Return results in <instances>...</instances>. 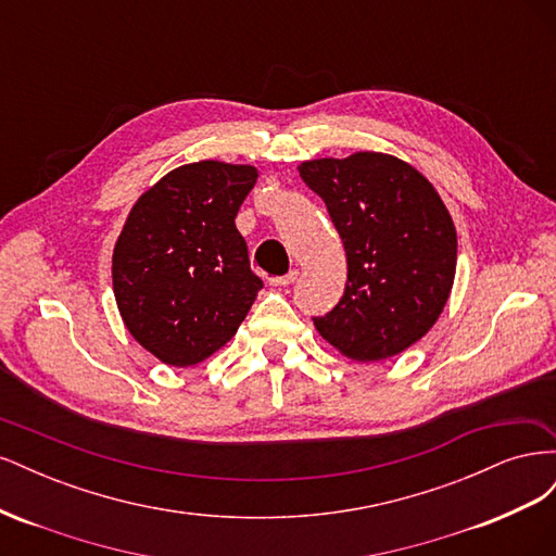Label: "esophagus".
<instances>
[{"instance_id": "34e87169", "label": "esophagus", "mask_w": 556, "mask_h": 556, "mask_svg": "<svg viewBox=\"0 0 556 556\" xmlns=\"http://www.w3.org/2000/svg\"><path fill=\"white\" fill-rule=\"evenodd\" d=\"M296 276H299V271L296 268H292V271H288L285 276H278V278H271L268 282H271L274 288H288V285H292L296 280Z\"/></svg>"}]
</instances>
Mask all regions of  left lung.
<instances>
[{"instance_id": "left-lung-1", "label": "left lung", "mask_w": 556, "mask_h": 556, "mask_svg": "<svg viewBox=\"0 0 556 556\" xmlns=\"http://www.w3.org/2000/svg\"><path fill=\"white\" fill-rule=\"evenodd\" d=\"M299 176L325 201L348 257L339 304L315 329L343 355L380 362L410 348L443 313L457 231L433 185L399 157L311 160Z\"/></svg>"}]
</instances>
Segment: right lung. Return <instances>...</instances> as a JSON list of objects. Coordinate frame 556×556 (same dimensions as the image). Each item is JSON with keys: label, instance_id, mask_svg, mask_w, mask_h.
Masks as SVG:
<instances>
[{"label": "right lung", "instance_id": "1", "mask_svg": "<svg viewBox=\"0 0 556 556\" xmlns=\"http://www.w3.org/2000/svg\"><path fill=\"white\" fill-rule=\"evenodd\" d=\"M255 166H178L134 204L113 250V292L123 323L169 366L220 350L264 288L250 271L237 217Z\"/></svg>", "mask_w": 556, "mask_h": 556}]
</instances>
